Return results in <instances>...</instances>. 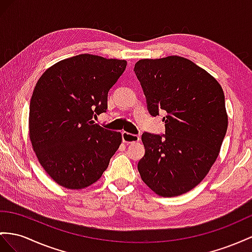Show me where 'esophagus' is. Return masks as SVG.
I'll use <instances>...</instances> for the list:
<instances>
[{
    "instance_id": "1",
    "label": "esophagus",
    "mask_w": 252,
    "mask_h": 252,
    "mask_svg": "<svg viewBox=\"0 0 252 252\" xmlns=\"http://www.w3.org/2000/svg\"><path fill=\"white\" fill-rule=\"evenodd\" d=\"M122 140H124V143L126 144H135V143H138L140 138L138 135H134L127 132H122Z\"/></svg>"
}]
</instances>
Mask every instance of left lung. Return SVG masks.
Returning <instances> with one entry per match:
<instances>
[{"label": "left lung", "instance_id": "1", "mask_svg": "<svg viewBox=\"0 0 252 252\" xmlns=\"http://www.w3.org/2000/svg\"><path fill=\"white\" fill-rule=\"evenodd\" d=\"M134 71L149 113H166L165 135L141 136V180L158 196H180L202 181L220 151L228 127L223 90L204 69L177 55L140 60Z\"/></svg>", "mask_w": 252, "mask_h": 252}]
</instances>
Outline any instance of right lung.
Listing matches in <instances>:
<instances>
[{"instance_id": "right-lung-1", "label": "right lung", "mask_w": 252, "mask_h": 252, "mask_svg": "<svg viewBox=\"0 0 252 252\" xmlns=\"http://www.w3.org/2000/svg\"><path fill=\"white\" fill-rule=\"evenodd\" d=\"M124 60L80 54L44 71L30 104V139L42 168L57 184L82 189L98 181L121 144V133L94 124Z\"/></svg>"}]
</instances>
